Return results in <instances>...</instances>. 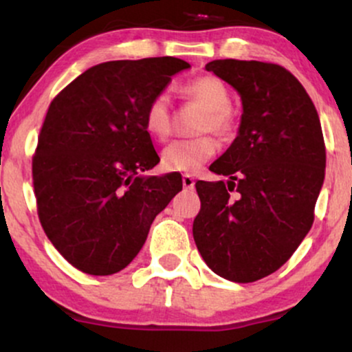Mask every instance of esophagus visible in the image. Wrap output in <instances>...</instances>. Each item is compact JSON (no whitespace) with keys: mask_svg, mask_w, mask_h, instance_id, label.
I'll list each match as a JSON object with an SVG mask.
<instances>
[{"mask_svg":"<svg viewBox=\"0 0 352 352\" xmlns=\"http://www.w3.org/2000/svg\"><path fill=\"white\" fill-rule=\"evenodd\" d=\"M182 184H184V188L185 190H193V188H195V180H193V177L188 175V173H185V175L182 177Z\"/></svg>","mask_w":352,"mask_h":352,"instance_id":"34e87169","label":"esophagus"}]
</instances>
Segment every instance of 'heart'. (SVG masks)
Here are the masks:
<instances>
[{
	"instance_id": "obj_1",
	"label": "heart",
	"mask_w": 352,
	"mask_h": 352,
	"mask_svg": "<svg viewBox=\"0 0 352 352\" xmlns=\"http://www.w3.org/2000/svg\"><path fill=\"white\" fill-rule=\"evenodd\" d=\"M182 99L192 100L205 107L200 117V132H215L217 135L227 137L235 129V116L230 104V91L227 84L217 76H200L177 87ZM144 129L153 140L167 139L172 132L170 100L167 94L159 92L148 100L142 116ZM217 152L215 140L210 135H199L192 139H180L168 144L162 151V167L168 172H197L205 162H208Z\"/></svg>"
}]
</instances>
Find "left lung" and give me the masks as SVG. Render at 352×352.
Returning <instances> with one entry per match:
<instances>
[{
  "label": "left lung",
  "mask_w": 352,
  "mask_h": 352,
  "mask_svg": "<svg viewBox=\"0 0 352 352\" xmlns=\"http://www.w3.org/2000/svg\"><path fill=\"white\" fill-rule=\"evenodd\" d=\"M240 92V131L210 165L228 182L195 184L193 240L210 268L252 283L281 268L308 235L324 180L326 147L313 100L288 69L261 60L205 66Z\"/></svg>",
  "instance_id": "8db88e82"
}]
</instances>
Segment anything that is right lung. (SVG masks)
I'll return each instance as SVG.
<instances>
[{"mask_svg":"<svg viewBox=\"0 0 352 352\" xmlns=\"http://www.w3.org/2000/svg\"><path fill=\"white\" fill-rule=\"evenodd\" d=\"M179 58L109 60L51 100L33 155L41 227L74 268L114 274L140 252L182 177H142L160 162L142 116L148 100L188 69Z\"/></svg>","mask_w":352,"mask_h":352,"instance_id":"right-lung-1","label":"right lung"}]
</instances>
